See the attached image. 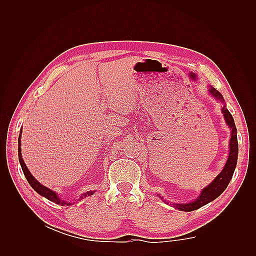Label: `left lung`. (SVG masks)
<instances>
[{
	"instance_id": "left-lung-1",
	"label": "left lung",
	"mask_w": 256,
	"mask_h": 256,
	"mask_svg": "<svg viewBox=\"0 0 256 256\" xmlns=\"http://www.w3.org/2000/svg\"><path fill=\"white\" fill-rule=\"evenodd\" d=\"M209 94H210L214 98H216L218 102L223 104L222 108V114L224 116V120H226V125L230 129V152H228V157L226 162V166H223L222 171L216 176L214 180L209 184L208 186L200 191V196L194 200H191L189 203H172L168 202V200H164L160 194H157L161 200H164V202L166 204L172 205L175 209H178L180 212H192L198 209L202 206L212 202L214 200L218 198L221 193L226 189L228 186L232 177H233L234 171L236 168L237 164V158H238V141H237V129L235 126V122L233 116L230 113V111L226 109V102H224V98L221 95L219 90H216L214 88L209 86L208 88Z\"/></svg>"
}]
</instances>
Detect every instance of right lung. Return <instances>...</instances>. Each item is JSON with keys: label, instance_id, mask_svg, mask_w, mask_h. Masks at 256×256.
I'll list each match as a JSON object with an SVG mask.
<instances>
[{"label": "right lung", "instance_id": "add662e5", "mask_svg": "<svg viewBox=\"0 0 256 256\" xmlns=\"http://www.w3.org/2000/svg\"><path fill=\"white\" fill-rule=\"evenodd\" d=\"M21 136H22V128H21V130H20V134H19V138H18V157H19V162H20V166H21V168H22V171H23V174H24V176H26V180L28 182V184H30V187H32L38 194H40L42 196H44V198H48L49 200H51V202H53V203H56V204H58V205H62V206H70V205H72V204H74V202L72 203V202H66V200H62L60 196H58V193L56 192V191H53V190H51V189H49L48 187H46V186H44V184H42L40 182H38L36 178L30 174V172L28 171V166H26V162H24V160H23V158H22V154H21ZM95 193V191H88V192H85V193H83V194H81L80 196V198H78V200H81L82 198H86V196H92V194H94Z\"/></svg>", "mask_w": 256, "mask_h": 256}]
</instances>
